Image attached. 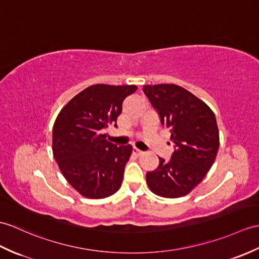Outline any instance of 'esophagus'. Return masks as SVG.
<instances>
[{
  "label": "esophagus",
  "mask_w": 259,
  "mask_h": 259,
  "mask_svg": "<svg viewBox=\"0 0 259 259\" xmlns=\"http://www.w3.org/2000/svg\"><path fill=\"white\" fill-rule=\"evenodd\" d=\"M134 153H135L136 155H138V157H139V155H142L144 152H143V151H141V150H139V149L134 148Z\"/></svg>",
  "instance_id": "34e87169"
}]
</instances>
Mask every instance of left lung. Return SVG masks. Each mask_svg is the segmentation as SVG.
I'll return each instance as SVG.
<instances>
[{
    "label": "left lung",
    "mask_w": 259,
    "mask_h": 259,
    "mask_svg": "<svg viewBox=\"0 0 259 259\" xmlns=\"http://www.w3.org/2000/svg\"><path fill=\"white\" fill-rule=\"evenodd\" d=\"M143 93L157 110L161 124L169 128L174 152L169 161L159 158L148 172V186L162 197L186 195L200 183L214 163L220 134L214 112L205 102L173 83L147 85Z\"/></svg>",
    "instance_id": "8db88e82"
}]
</instances>
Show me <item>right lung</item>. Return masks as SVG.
<instances>
[{
  "label": "right lung",
  "instance_id": "add662e5",
  "mask_svg": "<svg viewBox=\"0 0 259 259\" xmlns=\"http://www.w3.org/2000/svg\"><path fill=\"white\" fill-rule=\"evenodd\" d=\"M135 85H98L83 89L66 105L53 128V153L63 176L88 198H104L119 190L132 147H117L102 131L117 127L122 102Z\"/></svg>",
  "mask_w": 259,
  "mask_h": 259
}]
</instances>
